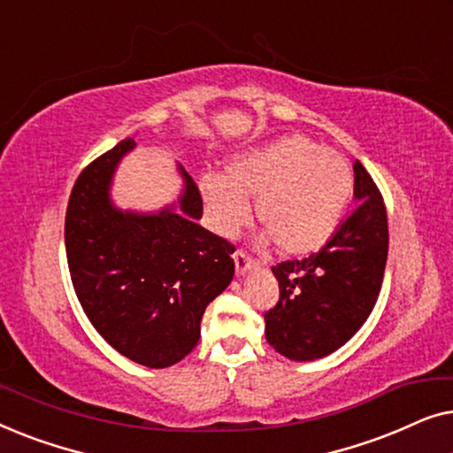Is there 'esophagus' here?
Returning <instances> with one entry per match:
<instances>
[{
	"label": "esophagus",
	"instance_id": "34e87169",
	"mask_svg": "<svg viewBox=\"0 0 453 453\" xmlns=\"http://www.w3.org/2000/svg\"><path fill=\"white\" fill-rule=\"evenodd\" d=\"M233 259H234V270H237V276H245L247 272L251 270L253 259H251V257H247L243 251H237V253H234Z\"/></svg>",
	"mask_w": 453,
	"mask_h": 453
}]
</instances>
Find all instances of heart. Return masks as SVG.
Returning a JSON list of instances; mask_svg holds the SVG:
<instances>
[{
	"label": "heart",
	"mask_w": 453,
	"mask_h": 453,
	"mask_svg": "<svg viewBox=\"0 0 453 453\" xmlns=\"http://www.w3.org/2000/svg\"><path fill=\"white\" fill-rule=\"evenodd\" d=\"M355 189L350 165L338 152L303 135H284L259 150L241 154L220 175L197 179L203 212L220 237H234L251 219V202L284 256H309L338 231Z\"/></svg>",
	"instance_id": "obj_1"
}]
</instances>
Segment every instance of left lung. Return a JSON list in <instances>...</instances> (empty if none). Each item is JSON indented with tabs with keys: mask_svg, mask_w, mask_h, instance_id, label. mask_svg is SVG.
<instances>
[{
	"mask_svg": "<svg viewBox=\"0 0 453 453\" xmlns=\"http://www.w3.org/2000/svg\"><path fill=\"white\" fill-rule=\"evenodd\" d=\"M357 206L334 237L305 259L278 264L280 301L264 315L265 340L290 361H315L344 346L373 311L388 259L381 194L355 160Z\"/></svg>",
	"mask_w": 453,
	"mask_h": 453,
	"instance_id": "1",
	"label": "left lung"
}]
</instances>
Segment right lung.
Masks as SVG:
<instances>
[{"label": "right lung", "instance_id": "1", "mask_svg": "<svg viewBox=\"0 0 453 453\" xmlns=\"http://www.w3.org/2000/svg\"><path fill=\"white\" fill-rule=\"evenodd\" d=\"M134 138L86 166L65 214L67 265L96 332L129 361L171 367L200 340L206 307L231 284L234 247L210 233L202 197L181 165V194L158 210H123L111 188Z\"/></svg>", "mask_w": 453, "mask_h": 453}]
</instances>
